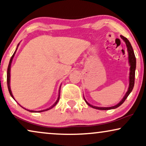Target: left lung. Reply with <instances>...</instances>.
I'll return each instance as SVG.
<instances>
[{
    "label": "left lung",
    "instance_id": "1",
    "mask_svg": "<svg viewBox=\"0 0 146 146\" xmlns=\"http://www.w3.org/2000/svg\"><path fill=\"white\" fill-rule=\"evenodd\" d=\"M121 38H122L123 40L125 41V44H126V46L127 49V52H128V59H129V65H130V72H129V88L128 90L125 94V96L123 97V98L120 101V102L117 104V105L114 106L112 107H109V108H102V107H96L94 106H92L89 103H88L86 100H85V102L86 104L90 106L93 108L98 109V110H111V109H115L117 108V107H119V106H121L122 104L124 102L125 99L127 98V96H128L129 94L131 93V92L132 91L133 86H134V82H135V67H136V60H135V56L134 54V52H133V50L132 48V46H131L130 42H129L128 40H127L126 38L123 36H120Z\"/></svg>",
    "mask_w": 146,
    "mask_h": 146
}]
</instances>
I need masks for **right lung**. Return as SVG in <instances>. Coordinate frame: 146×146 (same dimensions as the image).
Masks as SVG:
<instances>
[{"label":"right lung","mask_w":146,"mask_h":146,"mask_svg":"<svg viewBox=\"0 0 146 146\" xmlns=\"http://www.w3.org/2000/svg\"><path fill=\"white\" fill-rule=\"evenodd\" d=\"M18 46H19V45H18ZM17 50H16V51H17ZM16 51L15 52V53L13 54V55L12 56V57H11V60H10V62H9V66H8V69H7V86H8V89H9V93H10V94H11V96L13 98H14V97H13V94H12V92H11V88H10V76H11V75H10V74H10V70H11V65L12 60H13V57H14V56H15V53H16ZM60 87H61V86H60ZM60 89H59V95H58V99H57L56 102H55L54 104H53L52 106H51L50 108H48V109H46V110H44L38 111V112H41V111H46V110H48L51 109V108H53L54 106H55L57 104L58 102L59 101V99H60ZM27 110L29 111H31V112H34V111H35V112H36V111L29 110Z\"/></svg>","instance_id":"1"}]
</instances>
